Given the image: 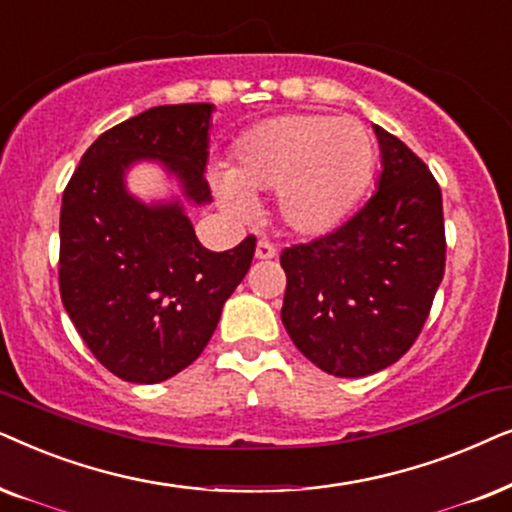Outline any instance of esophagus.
Here are the masks:
<instances>
[{"mask_svg":"<svg viewBox=\"0 0 512 512\" xmlns=\"http://www.w3.org/2000/svg\"><path fill=\"white\" fill-rule=\"evenodd\" d=\"M255 257L257 260H274L276 257V245L269 243V241H257V248H255Z\"/></svg>","mask_w":512,"mask_h":512,"instance_id":"obj_1","label":"esophagus"}]
</instances>
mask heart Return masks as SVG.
I'll use <instances>...</instances> for the list:
<instances>
[{"instance_id":"obj_1","label":"heart","mask_w":512,"mask_h":512,"mask_svg":"<svg viewBox=\"0 0 512 512\" xmlns=\"http://www.w3.org/2000/svg\"><path fill=\"white\" fill-rule=\"evenodd\" d=\"M377 142L358 119L281 114L238 138L231 168L213 177L229 213L248 215L250 194L276 192L283 224L318 236L337 229L370 185Z\"/></svg>"}]
</instances>
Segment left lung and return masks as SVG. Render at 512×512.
<instances>
[{"instance_id": "8db88e82", "label": "left lung", "mask_w": 512, "mask_h": 512, "mask_svg": "<svg viewBox=\"0 0 512 512\" xmlns=\"http://www.w3.org/2000/svg\"><path fill=\"white\" fill-rule=\"evenodd\" d=\"M374 133L384 159L377 192L337 229L281 252L285 330L335 377H367L403 358L445 276L438 180L403 140Z\"/></svg>"}]
</instances>
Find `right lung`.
<instances>
[{"label": "right lung", "mask_w": 512, "mask_h": 512, "mask_svg": "<svg viewBox=\"0 0 512 512\" xmlns=\"http://www.w3.org/2000/svg\"><path fill=\"white\" fill-rule=\"evenodd\" d=\"M210 114L208 102L163 105L109 128L63 192L60 299L98 363L133 384H159L201 356L255 255V236L203 248L177 203L147 208L124 189V170L149 156L206 203Z\"/></svg>", "instance_id": "right-lung-1"}]
</instances>
